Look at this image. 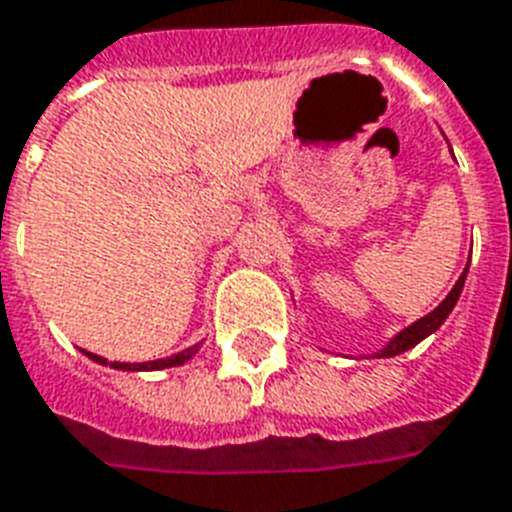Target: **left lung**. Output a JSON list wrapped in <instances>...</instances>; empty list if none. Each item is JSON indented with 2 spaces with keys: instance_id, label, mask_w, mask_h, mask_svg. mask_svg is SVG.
I'll return each instance as SVG.
<instances>
[{
  "instance_id": "1",
  "label": "left lung",
  "mask_w": 512,
  "mask_h": 512,
  "mask_svg": "<svg viewBox=\"0 0 512 512\" xmlns=\"http://www.w3.org/2000/svg\"><path fill=\"white\" fill-rule=\"evenodd\" d=\"M465 276H468V265H465V270L460 273V278L455 281V286H452V292L447 294V297L439 302V305L431 310L429 315H423L421 321H415L413 326H407L402 328L400 334L392 336L389 342L381 347V350L376 352L373 357H394V355H402V352L407 350H413L415 344H421L426 336H431L436 331V328L442 326L444 321H447V315L452 313V307L458 305V299H460V292H463V286H465Z\"/></svg>"
}]
</instances>
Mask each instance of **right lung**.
I'll return each instance as SVG.
<instances>
[{
  "mask_svg": "<svg viewBox=\"0 0 512 512\" xmlns=\"http://www.w3.org/2000/svg\"><path fill=\"white\" fill-rule=\"evenodd\" d=\"M199 347H202V342L194 344V347H189V350L184 352H176V355L160 357V360H149V363H118V360H115V363H107V357H99L94 355V352H86V350H83V355L99 365H110V368H115V371H162V368H176V365H184L186 360H191V357L197 355Z\"/></svg>",
  "mask_w": 512,
  "mask_h": 512,
  "instance_id": "add662e5",
  "label": "right lung"
}]
</instances>
